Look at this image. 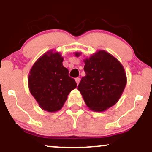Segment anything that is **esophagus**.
<instances>
[{
	"instance_id": "34e87169",
	"label": "esophagus",
	"mask_w": 152,
	"mask_h": 152,
	"mask_svg": "<svg viewBox=\"0 0 152 152\" xmlns=\"http://www.w3.org/2000/svg\"><path fill=\"white\" fill-rule=\"evenodd\" d=\"M80 80V79L79 77H77V78H75V81H76V83H77V85L79 84Z\"/></svg>"
}]
</instances>
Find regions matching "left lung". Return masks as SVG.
<instances>
[{
	"mask_svg": "<svg viewBox=\"0 0 152 152\" xmlns=\"http://www.w3.org/2000/svg\"><path fill=\"white\" fill-rule=\"evenodd\" d=\"M81 53L76 52V57ZM85 76L77 89L90 110L101 112L112 107L121 96L126 75L120 62L105 51L100 50L84 59Z\"/></svg>",
	"mask_w": 152,
	"mask_h": 152,
	"instance_id": "1",
	"label": "left lung"
}]
</instances>
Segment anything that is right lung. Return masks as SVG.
<instances>
[{"label": "right lung", "instance_id": "right-lung-1", "mask_svg": "<svg viewBox=\"0 0 152 152\" xmlns=\"http://www.w3.org/2000/svg\"><path fill=\"white\" fill-rule=\"evenodd\" d=\"M62 62L63 57L59 52L49 51L37 59L30 70V93L46 111L60 110L67 95L77 88L76 82L69 76V71Z\"/></svg>", "mask_w": 152, "mask_h": 152}]
</instances>
